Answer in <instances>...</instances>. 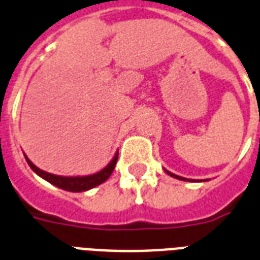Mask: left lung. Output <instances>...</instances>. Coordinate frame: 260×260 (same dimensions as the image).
Wrapping results in <instances>:
<instances>
[{
  "instance_id": "1",
  "label": "left lung",
  "mask_w": 260,
  "mask_h": 260,
  "mask_svg": "<svg viewBox=\"0 0 260 260\" xmlns=\"http://www.w3.org/2000/svg\"><path fill=\"white\" fill-rule=\"evenodd\" d=\"M165 172H167L168 174H169V176H172V177H174V178H177V180H181V181H190L189 180V178H184V177H180V176H177V174H173V173H171V172L169 171H167V169H165Z\"/></svg>"
}]
</instances>
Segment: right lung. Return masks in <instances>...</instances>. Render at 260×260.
I'll return each instance as SVG.
<instances>
[{
	"label": "right lung",
	"mask_w": 260,
	"mask_h": 260,
	"mask_svg": "<svg viewBox=\"0 0 260 260\" xmlns=\"http://www.w3.org/2000/svg\"><path fill=\"white\" fill-rule=\"evenodd\" d=\"M117 157H119V152L115 153L113 158L111 160V162L107 165L106 168H103L102 171L98 172V173L89 174V176H76V177H66V176H56V174L47 173V172L39 169L38 167H36L31 161L27 158V156L25 154V158L29 164V167L31 168L32 171L38 174L39 177H42L43 180H46L50 184L55 185L56 187L63 189V190L67 191H86L92 189V187H96L98 185L103 184L104 181H107L110 178V176L112 174L113 169H115V165H116Z\"/></svg>",
	"instance_id": "right-lung-1"
}]
</instances>
